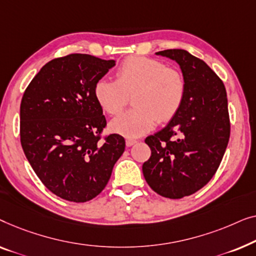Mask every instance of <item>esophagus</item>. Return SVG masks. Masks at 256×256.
<instances>
[{"instance_id": "1", "label": "esophagus", "mask_w": 256, "mask_h": 256, "mask_svg": "<svg viewBox=\"0 0 256 256\" xmlns=\"http://www.w3.org/2000/svg\"><path fill=\"white\" fill-rule=\"evenodd\" d=\"M134 144H136V139H126V146H128V147H131V146H133L134 145Z\"/></svg>"}]
</instances>
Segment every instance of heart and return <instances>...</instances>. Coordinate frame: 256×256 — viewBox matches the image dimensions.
Instances as JSON below:
<instances>
[{
	"label": "heart",
	"mask_w": 256,
	"mask_h": 256,
	"mask_svg": "<svg viewBox=\"0 0 256 256\" xmlns=\"http://www.w3.org/2000/svg\"><path fill=\"white\" fill-rule=\"evenodd\" d=\"M182 73L166 67L162 61L133 56L122 61L116 70V81L100 78L94 87V96L104 112L117 116L133 95L134 109L111 122L114 132L138 138L150 132L158 122L172 120L181 109L186 96Z\"/></svg>",
	"instance_id": "1"
}]
</instances>
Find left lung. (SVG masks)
Masks as SVG:
<instances>
[{
  "label": "left lung",
  "mask_w": 256,
  "mask_h": 256,
  "mask_svg": "<svg viewBox=\"0 0 256 256\" xmlns=\"http://www.w3.org/2000/svg\"><path fill=\"white\" fill-rule=\"evenodd\" d=\"M175 60L186 80L181 109L161 131L147 136L146 182L159 195L178 200L198 192L217 172L228 147L231 124L220 78L184 50L156 52Z\"/></svg>",
  "instance_id": "8db88e82"
}]
</instances>
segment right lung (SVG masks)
I'll use <instances>...</instances> for the list:
<instances>
[{"mask_svg": "<svg viewBox=\"0 0 256 256\" xmlns=\"http://www.w3.org/2000/svg\"><path fill=\"white\" fill-rule=\"evenodd\" d=\"M114 60L72 53L48 61L20 102V144L50 192L75 203L100 194L125 150V139L102 136L106 120L94 87Z\"/></svg>", "mask_w": 256, "mask_h": 256, "instance_id": "right-lung-1", "label": "right lung"}]
</instances>
